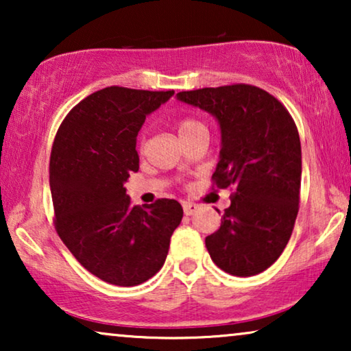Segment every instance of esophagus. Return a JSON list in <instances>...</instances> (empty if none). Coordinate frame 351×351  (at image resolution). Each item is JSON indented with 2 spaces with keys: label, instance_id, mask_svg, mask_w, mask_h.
<instances>
[{
  "label": "esophagus",
  "instance_id": "esophagus-1",
  "mask_svg": "<svg viewBox=\"0 0 351 351\" xmlns=\"http://www.w3.org/2000/svg\"><path fill=\"white\" fill-rule=\"evenodd\" d=\"M198 210V206L193 203H184V214L185 215H193Z\"/></svg>",
  "mask_w": 351,
  "mask_h": 351
}]
</instances>
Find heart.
<instances>
[{
  "label": "heart",
  "mask_w": 351,
  "mask_h": 351,
  "mask_svg": "<svg viewBox=\"0 0 351 351\" xmlns=\"http://www.w3.org/2000/svg\"><path fill=\"white\" fill-rule=\"evenodd\" d=\"M199 128H203V126H201L198 121H195V119H184V121H180L179 126H177L180 136H182V134L195 131V129H199Z\"/></svg>",
  "instance_id": "b5f03b06"
}]
</instances>
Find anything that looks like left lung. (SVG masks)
<instances>
[{"label":"left lung","mask_w":351,"mask_h":351,"mask_svg":"<svg viewBox=\"0 0 351 351\" xmlns=\"http://www.w3.org/2000/svg\"><path fill=\"white\" fill-rule=\"evenodd\" d=\"M177 100L219 123L213 179L219 189H234L220 228L206 238L209 256L230 275H257L285 251L299 210L302 150L294 119L273 95L249 84L184 90Z\"/></svg>","instance_id":"obj_1"}]
</instances>
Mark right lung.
I'll return each instance as SVG.
<instances>
[{"label":"right lung","instance_id":"1","mask_svg":"<svg viewBox=\"0 0 351 351\" xmlns=\"http://www.w3.org/2000/svg\"><path fill=\"white\" fill-rule=\"evenodd\" d=\"M174 90L110 86L71 108L49 162L56 230L81 265L114 286L156 275L184 210L176 199L132 206L126 180L138 171L137 134Z\"/></svg>","mask_w":351,"mask_h":351}]
</instances>
